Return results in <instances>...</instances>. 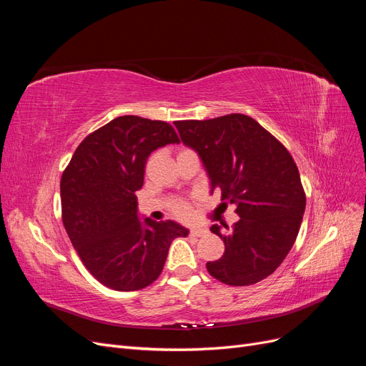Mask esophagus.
<instances>
[{"label":"esophagus","instance_id":"esophagus-1","mask_svg":"<svg viewBox=\"0 0 366 366\" xmlns=\"http://www.w3.org/2000/svg\"><path fill=\"white\" fill-rule=\"evenodd\" d=\"M207 234V230L203 229V227H192L189 230V235L191 237H204Z\"/></svg>","mask_w":366,"mask_h":366}]
</instances>
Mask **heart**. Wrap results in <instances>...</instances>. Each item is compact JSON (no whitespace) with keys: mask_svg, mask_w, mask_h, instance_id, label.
Listing matches in <instances>:
<instances>
[{"mask_svg":"<svg viewBox=\"0 0 366 366\" xmlns=\"http://www.w3.org/2000/svg\"><path fill=\"white\" fill-rule=\"evenodd\" d=\"M183 151H187V149H182L180 152H183ZM172 212L179 218H187L191 215V206L186 202H175L172 204Z\"/></svg>","mask_w":366,"mask_h":366,"instance_id":"1","label":"heart"}]
</instances>
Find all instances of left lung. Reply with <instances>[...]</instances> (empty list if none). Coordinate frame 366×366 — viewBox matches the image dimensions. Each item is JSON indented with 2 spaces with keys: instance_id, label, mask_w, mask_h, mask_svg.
Returning <instances> with one entry per match:
<instances>
[{
  "instance_id": "obj_1",
  "label": "left lung",
  "mask_w": 366,
  "mask_h": 366,
  "mask_svg": "<svg viewBox=\"0 0 366 366\" xmlns=\"http://www.w3.org/2000/svg\"><path fill=\"white\" fill-rule=\"evenodd\" d=\"M184 145L202 157L212 191L237 204L239 221L221 234L223 257L207 262L227 285H252L270 276L293 247L305 210L297 166L282 143L246 114L177 120Z\"/></svg>"
}]
</instances>
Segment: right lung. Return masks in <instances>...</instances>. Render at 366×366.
Wrapping results in <instances>:
<instances>
[{
    "instance_id": "obj_1",
    "label": "right lung",
    "mask_w": 366,
    "mask_h": 366,
    "mask_svg": "<svg viewBox=\"0 0 366 366\" xmlns=\"http://www.w3.org/2000/svg\"><path fill=\"white\" fill-rule=\"evenodd\" d=\"M179 142L163 120L120 116L88 134L62 172L64 227L86 270L109 289H145L160 276L171 242L187 235L175 221L137 217L149 154Z\"/></svg>"
}]
</instances>
